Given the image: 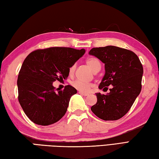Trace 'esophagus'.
<instances>
[{"mask_svg":"<svg viewBox=\"0 0 159 159\" xmlns=\"http://www.w3.org/2000/svg\"><path fill=\"white\" fill-rule=\"evenodd\" d=\"M79 93L80 95H84V96H88V95H89L88 93H82V92H80V91H79Z\"/></svg>","mask_w":159,"mask_h":159,"instance_id":"1","label":"esophagus"}]
</instances>
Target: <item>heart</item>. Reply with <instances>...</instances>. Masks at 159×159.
Listing matches in <instances>:
<instances>
[{"instance_id": "b5f03b06", "label": "heart", "mask_w": 159, "mask_h": 159, "mask_svg": "<svg viewBox=\"0 0 159 159\" xmlns=\"http://www.w3.org/2000/svg\"><path fill=\"white\" fill-rule=\"evenodd\" d=\"M86 64L89 66L91 68V70L95 72L98 70H100L101 68L100 62L99 61L98 59L95 57H90L86 59ZM76 65L73 64L69 68V74L73 75L75 70ZM72 86H73L75 89L78 90L79 91L82 93H88L92 87V84L88 82H83V81L80 80H76L72 82L71 83Z\"/></svg>"}]
</instances>
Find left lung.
<instances>
[{
	"label": "left lung",
	"mask_w": 159,
	"mask_h": 159,
	"mask_svg": "<svg viewBox=\"0 0 159 159\" xmlns=\"http://www.w3.org/2000/svg\"><path fill=\"white\" fill-rule=\"evenodd\" d=\"M89 55L96 57L104 64L105 74L99 89L113 86L107 95L97 93V103L91 109L99 118L116 120L131 109L141 91L143 68L134 52L125 48L107 46L93 48Z\"/></svg>",
	"instance_id": "8db88e82"
}]
</instances>
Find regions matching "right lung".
<instances>
[{
  "instance_id": "obj_1",
  "label": "right lung",
  "mask_w": 159,
  "mask_h": 159,
  "mask_svg": "<svg viewBox=\"0 0 159 159\" xmlns=\"http://www.w3.org/2000/svg\"><path fill=\"white\" fill-rule=\"evenodd\" d=\"M85 52L84 49L52 47L34 50L27 56L18 76V99L34 123L47 126L65 115L77 90L70 85L62 91L55 90L52 83L66 79L70 67Z\"/></svg>"
}]
</instances>
